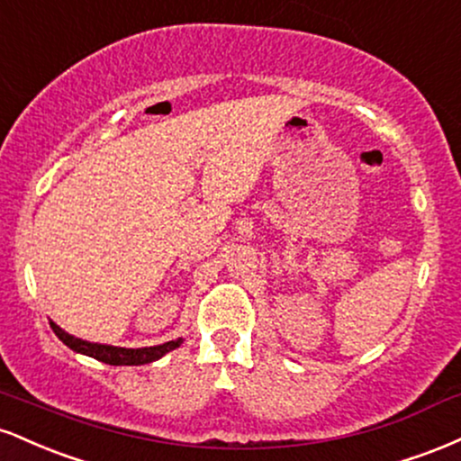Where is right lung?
Returning a JSON list of instances; mask_svg holds the SVG:
<instances>
[{"label": "right lung", "mask_w": 461, "mask_h": 461, "mask_svg": "<svg viewBox=\"0 0 461 461\" xmlns=\"http://www.w3.org/2000/svg\"><path fill=\"white\" fill-rule=\"evenodd\" d=\"M50 325L56 336L60 338L68 348H73V351L77 353H84V356H91L104 364H110V366H140V364L156 362V359H160L162 356H167L168 351H173V348L182 345V338H177V340H171V342H164V345L145 347V348L97 345V342H86V340H79V338L68 336V333L62 331L56 322H50Z\"/></svg>", "instance_id": "add662e5"}]
</instances>
